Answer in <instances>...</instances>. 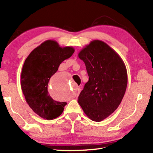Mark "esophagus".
<instances>
[{
    "instance_id": "esophagus-1",
    "label": "esophagus",
    "mask_w": 153,
    "mask_h": 153,
    "mask_svg": "<svg viewBox=\"0 0 153 153\" xmlns=\"http://www.w3.org/2000/svg\"><path fill=\"white\" fill-rule=\"evenodd\" d=\"M80 92H81V89H80L79 88H77V92H76V96H78L79 95Z\"/></svg>"
}]
</instances>
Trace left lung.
Returning <instances> with one entry per match:
<instances>
[{
  "mask_svg": "<svg viewBox=\"0 0 153 153\" xmlns=\"http://www.w3.org/2000/svg\"><path fill=\"white\" fill-rule=\"evenodd\" d=\"M89 80L80 92L78 103L94 121H101L117 109L125 94L128 74L120 56L101 40L91 41L78 53Z\"/></svg>",
  "mask_w": 153,
  "mask_h": 153,
  "instance_id": "1",
  "label": "left lung"
}]
</instances>
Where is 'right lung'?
<instances>
[{
    "mask_svg": "<svg viewBox=\"0 0 153 153\" xmlns=\"http://www.w3.org/2000/svg\"><path fill=\"white\" fill-rule=\"evenodd\" d=\"M71 46L61 47L55 40H48L28 55L21 74V87L28 105L40 117L51 120L58 117L67 105L53 100L48 94L51 77L60 64L74 53Z\"/></svg>",
    "mask_w": 153,
    "mask_h": 153,
    "instance_id": "right-lung-1",
    "label": "right lung"
}]
</instances>
